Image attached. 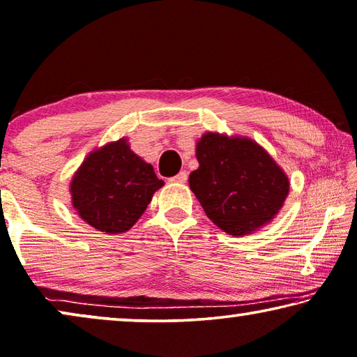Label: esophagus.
Returning <instances> with one entry per match:
<instances>
[{
	"mask_svg": "<svg viewBox=\"0 0 357 357\" xmlns=\"http://www.w3.org/2000/svg\"><path fill=\"white\" fill-rule=\"evenodd\" d=\"M169 181H172V183H179V184H184L185 181H188V173H185V172H179V173L176 174V176H173V178L169 179Z\"/></svg>",
	"mask_w": 357,
	"mask_h": 357,
	"instance_id": "34e87169",
	"label": "esophagus"
}]
</instances>
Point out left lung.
Segmentation results:
<instances>
[{"instance_id":"left-lung-1","label":"left lung","mask_w":357,"mask_h":357,"mask_svg":"<svg viewBox=\"0 0 357 357\" xmlns=\"http://www.w3.org/2000/svg\"><path fill=\"white\" fill-rule=\"evenodd\" d=\"M190 190L215 225L231 236L273 220L289 195V178L257 142L206 132L197 142Z\"/></svg>"}]
</instances>
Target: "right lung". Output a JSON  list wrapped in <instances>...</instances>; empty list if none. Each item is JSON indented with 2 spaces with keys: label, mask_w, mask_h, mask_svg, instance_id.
I'll list each match as a JSON object with an SVG mask.
<instances>
[{
  "label": "right lung",
  "mask_w": 357,
  "mask_h": 357,
  "mask_svg": "<svg viewBox=\"0 0 357 357\" xmlns=\"http://www.w3.org/2000/svg\"><path fill=\"white\" fill-rule=\"evenodd\" d=\"M163 185L152 165L120 139L89 153L73 176L72 204L94 229L119 234L131 229L152 195Z\"/></svg>",
  "instance_id": "1"
}]
</instances>
